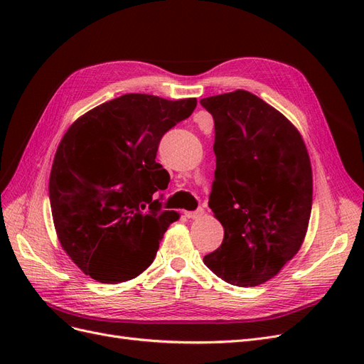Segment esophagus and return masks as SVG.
Instances as JSON below:
<instances>
[{
    "mask_svg": "<svg viewBox=\"0 0 364 364\" xmlns=\"http://www.w3.org/2000/svg\"><path fill=\"white\" fill-rule=\"evenodd\" d=\"M205 214V211L202 208H199V209H196V211H185V217L186 218H191V220H196V218H200L202 215Z\"/></svg>",
    "mask_w": 364,
    "mask_h": 364,
    "instance_id": "esophagus-1",
    "label": "esophagus"
}]
</instances>
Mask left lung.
I'll list each match as a JSON object with an SVG mask.
<instances>
[{
  "label": "left lung",
  "mask_w": 364,
  "mask_h": 364,
  "mask_svg": "<svg viewBox=\"0 0 364 364\" xmlns=\"http://www.w3.org/2000/svg\"><path fill=\"white\" fill-rule=\"evenodd\" d=\"M200 103L215 127L208 205L225 229L222 246L203 262L229 284L255 287L277 277L304 243L313 205L310 156L299 130L252 92Z\"/></svg>",
  "instance_id": "8db88e82"
}]
</instances>
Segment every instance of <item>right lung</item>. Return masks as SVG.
<instances>
[{"instance_id": "add662e5", "label": "right lung", "mask_w": 364, "mask_h": 364, "mask_svg": "<svg viewBox=\"0 0 364 364\" xmlns=\"http://www.w3.org/2000/svg\"><path fill=\"white\" fill-rule=\"evenodd\" d=\"M196 106V98L124 94L77 118L63 135L50 173L53 222L63 250L92 279H134L155 259L179 218L155 200L170 182L158 146Z\"/></svg>"}]
</instances>
